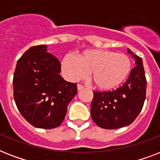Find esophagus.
Instances as JSON below:
<instances>
[{"mask_svg": "<svg viewBox=\"0 0 160 160\" xmlns=\"http://www.w3.org/2000/svg\"><path fill=\"white\" fill-rule=\"evenodd\" d=\"M85 87H84L82 85H80V84H79V85H77V90H79V91H80V90H82Z\"/></svg>", "mask_w": 160, "mask_h": 160, "instance_id": "1", "label": "esophagus"}]
</instances>
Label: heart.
<instances>
[{"label":"heart","mask_w":160,"mask_h":160,"mask_svg":"<svg viewBox=\"0 0 160 160\" xmlns=\"http://www.w3.org/2000/svg\"><path fill=\"white\" fill-rule=\"evenodd\" d=\"M63 76L69 81L84 79L90 71L95 86L109 90L120 85L129 76L131 61L124 53L97 49L85 50L76 57L66 54L60 64Z\"/></svg>","instance_id":"obj_1"}]
</instances>
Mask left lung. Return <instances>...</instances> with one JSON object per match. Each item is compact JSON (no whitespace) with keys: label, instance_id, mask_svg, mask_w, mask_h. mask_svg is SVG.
<instances>
[{"label":"left lung","instance_id":"8db88e82","mask_svg":"<svg viewBox=\"0 0 160 160\" xmlns=\"http://www.w3.org/2000/svg\"><path fill=\"white\" fill-rule=\"evenodd\" d=\"M127 51L135 60V66L125 83L112 91L93 92L90 114L94 122L103 129H118L131 124L145 100L147 81L142 59L129 49Z\"/></svg>","mask_w":160,"mask_h":160}]
</instances>
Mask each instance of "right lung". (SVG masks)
Masks as SVG:
<instances>
[{
	"label": "right lung",
	"instance_id": "add662e5",
	"mask_svg": "<svg viewBox=\"0 0 160 160\" xmlns=\"http://www.w3.org/2000/svg\"><path fill=\"white\" fill-rule=\"evenodd\" d=\"M47 51L46 45L28 49L17 61L13 77L14 100L21 115L46 129L60 126L77 93L76 84L60 76V61Z\"/></svg>",
	"mask_w": 160,
	"mask_h": 160
}]
</instances>
